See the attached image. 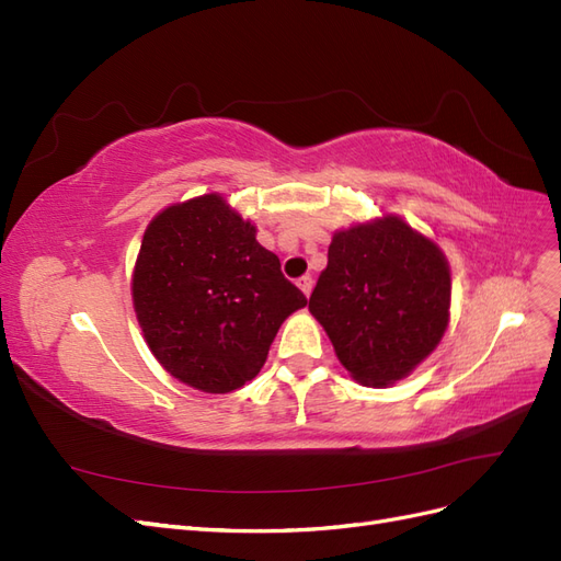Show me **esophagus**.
<instances>
[{
	"instance_id": "34e87169",
	"label": "esophagus",
	"mask_w": 561,
	"mask_h": 561,
	"mask_svg": "<svg viewBox=\"0 0 561 561\" xmlns=\"http://www.w3.org/2000/svg\"><path fill=\"white\" fill-rule=\"evenodd\" d=\"M297 287H299V290L304 293V295H311V290H313V278L311 276H301L299 280H297Z\"/></svg>"
}]
</instances>
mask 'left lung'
Returning a JSON list of instances; mask_svg holds the SVG:
<instances>
[{"label":"left lung","instance_id":"8db88e82","mask_svg":"<svg viewBox=\"0 0 561 561\" xmlns=\"http://www.w3.org/2000/svg\"><path fill=\"white\" fill-rule=\"evenodd\" d=\"M445 252L398 215L334 231L309 299L339 363L365 386L412 375L449 325Z\"/></svg>","mask_w":561,"mask_h":561}]
</instances>
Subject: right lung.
<instances>
[{
	"label": "right lung",
	"instance_id": "right-lung-1",
	"mask_svg": "<svg viewBox=\"0 0 561 561\" xmlns=\"http://www.w3.org/2000/svg\"><path fill=\"white\" fill-rule=\"evenodd\" d=\"M130 293L154 358L203 393H231L257 377L283 320L307 307L254 225L219 194L151 219Z\"/></svg>",
	"mask_w": 561,
	"mask_h": 561
}]
</instances>
